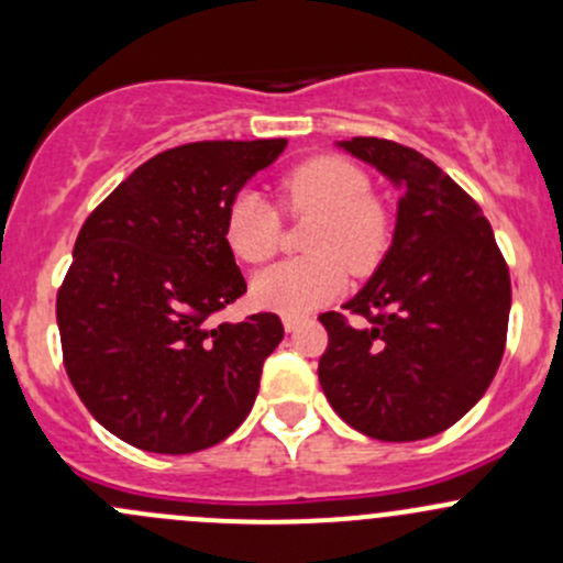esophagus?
Segmentation results:
<instances>
[{
    "mask_svg": "<svg viewBox=\"0 0 563 563\" xmlns=\"http://www.w3.org/2000/svg\"><path fill=\"white\" fill-rule=\"evenodd\" d=\"M299 323H302V318H297V316H283V327H286V332H297Z\"/></svg>",
    "mask_w": 563,
    "mask_h": 563,
    "instance_id": "esophagus-1",
    "label": "esophagus"
}]
</instances>
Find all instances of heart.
Instances as JSON below:
<instances>
[{
	"mask_svg": "<svg viewBox=\"0 0 563 563\" xmlns=\"http://www.w3.org/2000/svg\"><path fill=\"white\" fill-rule=\"evenodd\" d=\"M291 214H316L310 258L280 261L253 280V299L283 316H305L345 291V266L367 275L391 240L387 203L371 192V176L334 155L302 161L280 179ZM225 245L245 264H264L280 245V214L258 192H240L225 209Z\"/></svg>",
	"mask_w": 563,
	"mask_h": 563,
	"instance_id": "heart-1",
	"label": "heart"
}]
</instances>
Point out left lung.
I'll use <instances>...</instances> for the list:
<instances>
[{
  "mask_svg": "<svg viewBox=\"0 0 563 563\" xmlns=\"http://www.w3.org/2000/svg\"><path fill=\"white\" fill-rule=\"evenodd\" d=\"M402 187L391 247L343 308L323 313L329 345L318 382L340 419L378 441H419L476 406L507 345V261L479 203L419 155L387 139L340 141Z\"/></svg>",
  "mask_w": 563,
  "mask_h": 563,
  "instance_id": "left-lung-1",
  "label": "left lung"
}]
</instances>
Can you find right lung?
<instances>
[{"label": "right lung", "mask_w": 563, "mask_h": 563, "mask_svg": "<svg viewBox=\"0 0 563 563\" xmlns=\"http://www.w3.org/2000/svg\"><path fill=\"white\" fill-rule=\"evenodd\" d=\"M286 139L196 141L135 168L78 231L56 294L70 384L117 439L190 455L229 439L253 408L275 313L209 318L247 291L225 245V209Z\"/></svg>", "instance_id": "1"}]
</instances>
